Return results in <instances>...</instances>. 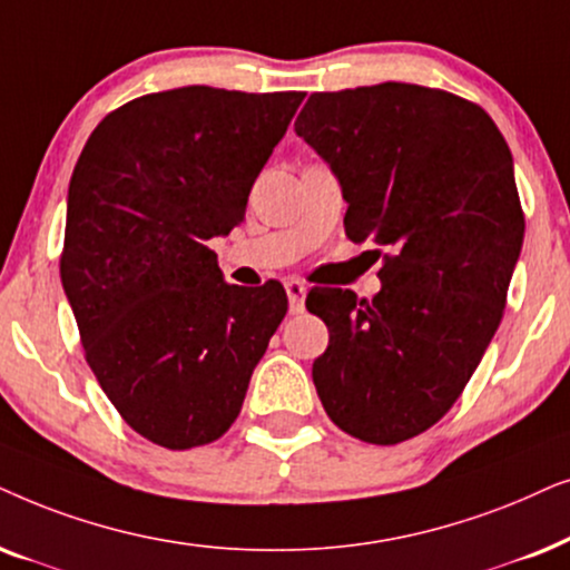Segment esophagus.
Returning <instances> with one entry per match:
<instances>
[{
    "label": "esophagus",
    "mask_w": 570,
    "mask_h": 570,
    "mask_svg": "<svg viewBox=\"0 0 570 570\" xmlns=\"http://www.w3.org/2000/svg\"><path fill=\"white\" fill-rule=\"evenodd\" d=\"M286 294H289V313L299 315L305 313V297H307V286L302 281H286Z\"/></svg>",
    "instance_id": "34e87169"
}]
</instances>
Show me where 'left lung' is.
Segmentation results:
<instances>
[{"mask_svg": "<svg viewBox=\"0 0 570 570\" xmlns=\"http://www.w3.org/2000/svg\"><path fill=\"white\" fill-rule=\"evenodd\" d=\"M294 130L341 181L346 237L391 249L373 302L307 297L331 333L317 396L348 435L396 445L456 404L503 317L523 242L511 150L482 106L409 82L313 94Z\"/></svg>", "mask_w": 570, "mask_h": 570, "instance_id": "obj_1", "label": "left lung"}]
</instances>
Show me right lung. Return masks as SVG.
<instances>
[{
	"label": "right lung",
	"mask_w": 570,
	"mask_h": 570,
	"mask_svg": "<svg viewBox=\"0 0 570 570\" xmlns=\"http://www.w3.org/2000/svg\"><path fill=\"white\" fill-rule=\"evenodd\" d=\"M302 98L140 96L106 114L75 164L59 273L86 360L121 420L169 451L232 428L286 315L278 281L226 284L206 242L245 222Z\"/></svg>",
	"instance_id": "1"
}]
</instances>
